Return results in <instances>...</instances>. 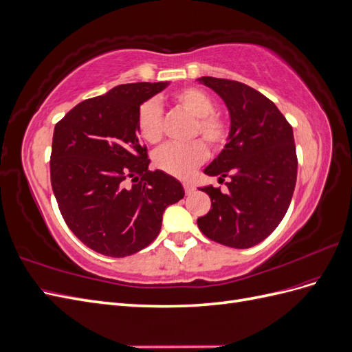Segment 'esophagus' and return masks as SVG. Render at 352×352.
Returning a JSON list of instances; mask_svg holds the SVG:
<instances>
[{
	"label": "esophagus",
	"mask_w": 352,
	"mask_h": 352,
	"mask_svg": "<svg viewBox=\"0 0 352 352\" xmlns=\"http://www.w3.org/2000/svg\"><path fill=\"white\" fill-rule=\"evenodd\" d=\"M184 189H185L186 194H190L194 190V185L190 182H184Z\"/></svg>",
	"instance_id": "1"
}]
</instances>
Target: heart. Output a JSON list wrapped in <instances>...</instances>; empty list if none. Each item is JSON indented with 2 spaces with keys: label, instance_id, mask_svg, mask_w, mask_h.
<instances>
[{
  "label": "heart",
  "instance_id": "1",
  "mask_svg": "<svg viewBox=\"0 0 352 352\" xmlns=\"http://www.w3.org/2000/svg\"><path fill=\"white\" fill-rule=\"evenodd\" d=\"M172 101L180 110L194 116L190 138L202 136L212 150L225 146L229 138V126L221 116L214 113L216 101L211 95L195 87L175 92ZM136 132L148 144H158L163 138V113L155 101H145L136 111ZM208 148L202 140L186 144H168L155 151L153 162L157 168L176 177H188L206 162Z\"/></svg>",
  "mask_w": 352,
  "mask_h": 352
}]
</instances>
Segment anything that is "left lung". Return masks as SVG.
I'll use <instances>...</instances> for the list:
<instances>
[{"label": "left lung", "instance_id": "obj_1", "mask_svg": "<svg viewBox=\"0 0 352 352\" xmlns=\"http://www.w3.org/2000/svg\"><path fill=\"white\" fill-rule=\"evenodd\" d=\"M230 113L229 141L204 172L225 180L220 188H201L211 210L197 220L204 235L230 248H251L278 228L291 204L298 158L292 126L274 102L248 85L202 76Z\"/></svg>", "mask_w": 352, "mask_h": 352}]
</instances>
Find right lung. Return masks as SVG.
Masks as SVG:
<instances>
[{
  "mask_svg": "<svg viewBox=\"0 0 352 352\" xmlns=\"http://www.w3.org/2000/svg\"><path fill=\"white\" fill-rule=\"evenodd\" d=\"M167 85H119L79 102L54 127L50 173L61 216L74 236L107 257L148 247L164 210L185 195L179 180L148 168L135 124L140 105Z\"/></svg>",
  "mask_w": 352,
  "mask_h": 352,
  "instance_id": "obj_1",
  "label": "right lung"
}]
</instances>
